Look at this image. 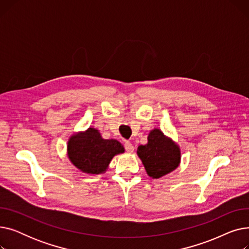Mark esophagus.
Masks as SVG:
<instances>
[{"mask_svg": "<svg viewBox=\"0 0 249 249\" xmlns=\"http://www.w3.org/2000/svg\"><path fill=\"white\" fill-rule=\"evenodd\" d=\"M124 146H125L126 151H127V152H129V153H132V152L134 151V146H133V144H132L131 142L126 141V142H125V144H124Z\"/></svg>", "mask_w": 249, "mask_h": 249, "instance_id": "esophagus-1", "label": "esophagus"}]
</instances>
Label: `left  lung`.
Returning a JSON list of instances; mask_svg holds the SVG:
<instances>
[{"instance_id":"1","label":"left lung","mask_w":249,"mask_h":249,"mask_svg":"<svg viewBox=\"0 0 249 249\" xmlns=\"http://www.w3.org/2000/svg\"><path fill=\"white\" fill-rule=\"evenodd\" d=\"M137 155L152 178L174 172L181 160L179 145L159 128H153L148 133L147 143L138 146Z\"/></svg>"}]
</instances>
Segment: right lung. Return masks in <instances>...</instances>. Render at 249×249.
Masks as SVG:
<instances>
[{"instance_id": "right-lung-1", "label": "right lung", "mask_w": 249, "mask_h": 249, "mask_svg": "<svg viewBox=\"0 0 249 249\" xmlns=\"http://www.w3.org/2000/svg\"><path fill=\"white\" fill-rule=\"evenodd\" d=\"M67 146L70 161L87 175L105 174L114 156L125 152L119 141L104 139L94 127L74 132L70 136Z\"/></svg>"}]
</instances>
